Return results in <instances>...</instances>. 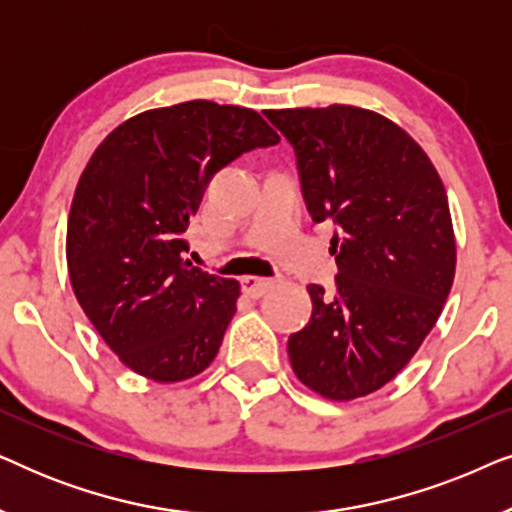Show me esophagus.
<instances>
[{"label": "esophagus", "mask_w": 512, "mask_h": 512, "mask_svg": "<svg viewBox=\"0 0 512 512\" xmlns=\"http://www.w3.org/2000/svg\"><path fill=\"white\" fill-rule=\"evenodd\" d=\"M272 286V279H265V277H244L242 279V291L247 293L249 298H261L265 291H268Z\"/></svg>", "instance_id": "obj_1"}]
</instances>
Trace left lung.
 <instances>
[{"label": "left lung", "mask_w": 512, "mask_h": 512, "mask_svg": "<svg viewBox=\"0 0 512 512\" xmlns=\"http://www.w3.org/2000/svg\"><path fill=\"white\" fill-rule=\"evenodd\" d=\"M265 118L296 151L312 221L338 230L335 293L307 286L312 317L289 338L293 373L331 401L368 396L415 356L452 289L445 186L422 146L375 111L331 104Z\"/></svg>", "instance_id": "8db88e82"}]
</instances>
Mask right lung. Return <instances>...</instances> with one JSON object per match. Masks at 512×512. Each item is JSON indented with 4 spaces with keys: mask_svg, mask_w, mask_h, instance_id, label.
Returning <instances> with one entry per match:
<instances>
[{
    "mask_svg": "<svg viewBox=\"0 0 512 512\" xmlns=\"http://www.w3.org/2000/svg\"><path fill=\"white\" fill-rule=\"evenodd\" d=\"M277 142L254 109L191 100L128 118L90 156L69 209V279L130 370L167 384L214 361L240 282L186 261L188 223L221 167Z\"/></svg>",
    "mask_w": 512,
    "mask_h": 512,
    "instance_id": "right-lung-1",
    "label": "right lung"
}]
</instances>
